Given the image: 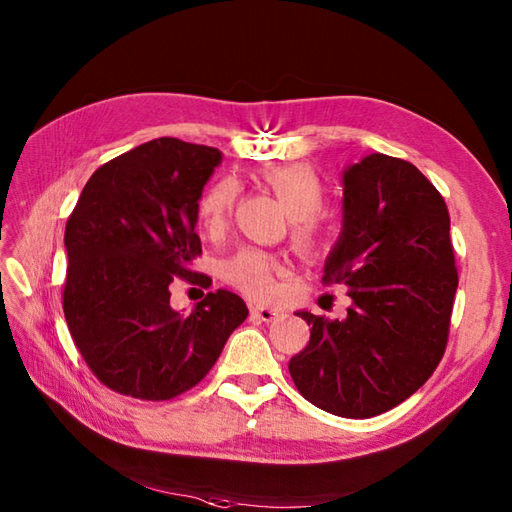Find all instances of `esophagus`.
I'll return each mask as SVG.
<instances>
[{
    "mask_svg": "<svg viewBox=\"0 0 512 512\" xmlns=\"http://www.w3.org/2000/svg\"><path fill=\"white\" fill-rule=\"evenodd\" d=\"M250 317L257 319V321L270 323V321H275L277 317H281V310L268 308V306H253V308H250Z\"/></svg>",
    "mask_w": 512,
    "mask_h": 512,
    "instance_id": "1",
    "label": "esophagus"
}]
</instances>
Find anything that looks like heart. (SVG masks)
Masks as SVG:
<instances>
[{
    "mask_svg": "<svg viewBox=\"0 0 512 512\" xmlns=\"http://www.w3.org/2000/svg\"><path fill=\"white\" fill-rule=\"evenodd\" d=\"M257 182L273 191L290 213V235L303 250L317 248L321 224L317 213L325 202V182L319 171L306 162H281L257 171ZM237 184L228 178L215 180L198 200V220L204 231L220 233L233 213ZM290 264L284 257L262 248L244 246L222 262V279L253 299H270L279 279L286 277Z\"/></svg>",
    "mask_w": 512,
    "mask_h": 512,
    "instance_id": "b5f03b06",
    "label": "heart"
}]
</instances>
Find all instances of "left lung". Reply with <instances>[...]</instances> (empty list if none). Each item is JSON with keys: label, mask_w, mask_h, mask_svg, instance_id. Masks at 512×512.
<instances>
[{"label": "left lung", "mask_w": 512, "mask_h": 512, "mask_svg": "<svg viewBox=\"0 0 512 512\" xmlns=\"http://www.w3.org/2000/svg\"><path fill=\"white\" fill-rule=\"evenodd\" d=\"M451 217L407 160L372 154L343 173V233L323 284L350 288L347 317L299 312L310 341L290 358L299 394L341 418L407 400L442 361L458 290Z\"/></svg>", "instance_id": "left-lung-1"}]
</instances>
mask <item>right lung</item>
Instances as JSON below:
<instances>
[{
  "mask_svg": "<svg viewBox=\"0 0 512 512\" xmlns=\"http://www.w3.org/2000/svg\"><path fill=\"white\" fill-rule=\"evenodd\" d=\"M215 147L158 138L92 173L65 224L63 312L92 374L116 394L171 400L211 372L248 317L242 297L206 292L189 317L169 284H202L198 200L220 165Z\"/></svg>",
  "mask_w": 512,
  "mask_h": 512,
  "instance_id": "right-lung-1",
  "label": "right lung"
}]
</instances>
